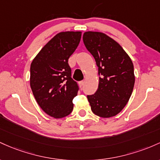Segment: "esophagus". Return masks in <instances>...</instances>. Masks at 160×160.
Listing matches in <instances>:
<instances>
[{"label":"esophagus","mask_w":160,"mask_h":160,"mask_svg":"<svg viewBox=\"0 0 160 160\" xmlns=\"http://www.w3.org/2000/svg\"><path fill=\"white\" fill-rule=\"evenodd\" d=\"M84 84H85V82H84V81H81V82H79V85H80L81 88L83 87Z\"/></svg>","instance_id":"esophagus-1"}]
</instances>
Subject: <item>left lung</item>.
<instances>
[{
    "mask_svg": "<svg viewBox=\"0 0 160 160\" xmlns=\"http://www.w3.org/2000/svg\"><path fill=\"white\" fill-rule=\"evenodd\" d=\"M83 41L100 75L97 91L87 96L91 110L100 117H112L122 110L133 91L132 61L119 44L102 32H86Z\"/></svg>",
    "mask_w": 160,
    "mask_h": 160,
    "instance_id": "obj_1",
    "label": "left lung"
}]
</instances>
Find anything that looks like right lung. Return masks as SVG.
Segmentation results:
<instances>
[{
    "mask_svg": "<svg viewBox=\"0 0 160 160\" xmlns=\"http://www.w3.org/2000/svg\"><path fill=\"white\" fill-rule=\"evenodd\" d=\"M82 32H62L44 46L30 67V86L38 104L55 119L67 116L78 86L71 78L69 57L79 44Z\"/></svg>",
    "mask_w": 160,
    "mask_h": 160,
    "instance_id": "right-lung-1",
    "label": "right lung"
}]
</instances>
